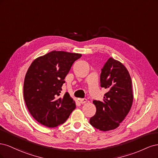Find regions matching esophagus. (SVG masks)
<instances>
[{
  "instance_id": "34e87169",
  "label": "esophagus",
  "mask_w": 158,
  "mask_h": 158,
  "mask_svg": "<svg viewBox=\"0 0 158 158\" xmlns=\"http://www.w3.org/2000/svg\"><path fill=\"white\" fill-rule=\"evenodd\" d=\"M80 102L82 103V104H83V103H86L87 102V99H85V98H82V99H80Z\"/></svg>"
}]
</instances>
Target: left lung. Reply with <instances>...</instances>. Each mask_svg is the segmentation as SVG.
<instances>
[{
	"label": "left lung",
	"instance_id": "left-lung-1",
	"mask_svg": "<svg viewBox=\"0 0 158 158\" xmlns=\"http://www.w3.org/2000/svg\"><path fill=\"white\" fill-rule=\"evenodd\" d=\"M100 85L108 92L102 102L94 100L96 113L89 123L98 130L108 131L117 128L130 111L133 102L132 81L125 66L111 57L102 69Z\"/></svg>",
	"mask_w": 158,
	"mask_h": 158
}]
</instances>
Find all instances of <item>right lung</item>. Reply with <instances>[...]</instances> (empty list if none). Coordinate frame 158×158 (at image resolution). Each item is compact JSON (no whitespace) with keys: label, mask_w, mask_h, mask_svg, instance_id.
<instances>
[{"label":"right lung","mask_w":158,"mask_h":158,"mask_svg":"<svg viewBox=\"0 0 158 158\" xmlns=\"http://www.w3.org/2000/svg\"><path fill=\"white\" fill-rule=\"evenodd\" d=\"M82 55L52 51L33 61L23 83V98L32 117L49 128L63 124L76 108L66 92L60 97L62 85L74 62Z\"/></svg>","instance_id":"obj_1"}]
</instances>
